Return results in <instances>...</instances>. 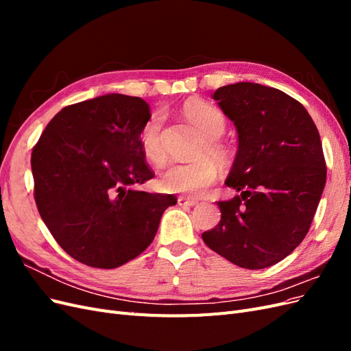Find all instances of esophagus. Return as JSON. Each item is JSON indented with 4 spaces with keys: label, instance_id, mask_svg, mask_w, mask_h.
Listing matches in <instances>:
<instances>
[{
    "label": "esophagus",
    "instance_id": "esophagus-1",
    "mask_svg": "<svg viewBox=\"0 0 351 351\" xmlns=\"http://www.w3.org/2000/svg\"><path fill=\"white\" fill-rule=\"evenodd\" d=\"M178 205L183 206V208H187V206H195L197 204L196 199H190V197H184V196H178L177 199Z\"/></svg>",
    "mask_w": 351,
    "mask_h": 351
}]
</instances>
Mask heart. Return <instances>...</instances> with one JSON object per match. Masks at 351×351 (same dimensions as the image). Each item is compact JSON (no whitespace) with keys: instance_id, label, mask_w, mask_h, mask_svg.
Masks as SVG:
<instances>
[{"instance_id":"heart-1","label":"heart","mask_w":351,"mask_h":351,"mask_svg":"<svg viewBox=\"0 0 351 351\" xmlns=\"http://www.w3.org/2000/svg\"><path fill=\"white\" fill-rule=\"evenodd\" d=\"M183 114L195 129L204 136V141L196 147L199 158L186 164L173 165L161 176L159 184L169 193L199 195L215 182L218 168L210 155L219 162L228 159V149L218 141L226 132V117L218 108L202 101H189ZM142 151L147 161L156 167H162L168 161V154L162 141V119L154 114L143 125L141 133Z\"/></svg>"}]
</instances>
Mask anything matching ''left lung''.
<instances>
[{
    "label": "left lung",
    "mask_w": 351,
    "mask_h": 351,
    "mask_svg": "<svg viewBox=\"0 0 351 351\" xmlns=\"http://www.w3.org/2000/svg\"><path fill=\"white\" fill-rule=\"evenodd\" d=\"M214 99L239 133L226 180L239 195L218 202L221 221L202 239L237 267L268 268L311 228L326 182L319 132L299 101L275 88L240 82Z\"/></svg>",
    "instance_id": "obj_1"
}]
</instances>
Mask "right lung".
Returning a JSON list of instances; mask_svg holds the SVG:
<instances>
[{"mask_svg":"<svg viewBox=\"0 0 351 351\" xmlns=\"http://www.w3.org/2000/svg\"><path fill=\"white\" fill-rule=\"evenodd\" d=\"M142 98L110 93L62 108L32 151L34 196L61 249L88 267L112 269L152 243L174 195L139 189L154 171L141 133Z\"/></svg>","mask_w":351,"mask_h":351,"instance_id":"obj_1","label":"right lung"}]
</instances>
